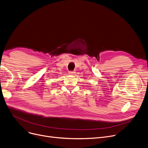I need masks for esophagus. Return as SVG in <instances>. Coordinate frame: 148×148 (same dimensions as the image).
Masks as SVG:
<instances>
[{
	"label": "esophagus",
	"mask_w": 148,
	"mask_h": 148,
	"mask_svg": "<svg viewBox=\"0 0 148 148\" xmlns=\"http://www.w3.org/2000/svg\"><path fill=\"white\" fill-rule=\"evenodd\" d=\"M69 74L70 75H74V74H75V72H74V71H70V72L69 73Z\"/></svg>",
	"instance_id": "1"
}]
</instances>
